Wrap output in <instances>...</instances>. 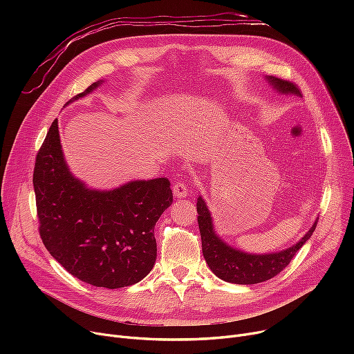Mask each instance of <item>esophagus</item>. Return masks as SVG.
Masks as SVG:
<instances>
[{"label": "esophagus", "mask_w": 354, "mask_h": 354, "mask_svg": "<svg viewBox=\"0 0 354 354\" xmlns=\"http://www.w3.org/2000/svg\"><path fill=\"white\" fill-rule=\"evenodd\" d=\"M174 195L175 198L180 199V198H187L189 195V191H188V187L185 185L183 182H178L174 185Z\"/></svg>", "instance_id": "1"}]
</instances>
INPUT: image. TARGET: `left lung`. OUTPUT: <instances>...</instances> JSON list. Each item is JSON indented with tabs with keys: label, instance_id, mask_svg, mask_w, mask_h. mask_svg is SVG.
Segmentation results:
<instances>
[{
	"label": "left lung",
	"instance_id": "1",
	"mask_svg": "<svg viewBox=\"0 0 354 354\" xmlns=\"http://www.w3.org/2000/svg\"><path fill=\"white\" fill-rule=\"evenodd\" d=\"M266 79L272 86V88L281 93V95L300 96V90L292 83L272 76ZM196 209L203 258H205L208 267L218 278L234 284L250 286L263 283L275 277L277 274H280L291 263L297 251L311 238L315 227H317V221H314L311 228L304 234L301 239H299V243H295L286 250L267 254H251L227 244L216 234L212 215L207 207L205 199L202 196H199L196 201Z\"/></svg>",
	"mask_w": 354,
	"mask_h": 354
}]
</instances>
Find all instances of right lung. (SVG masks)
Listing matches in <instances>:
<instances>
[{"label": "right lung", "instance_id": "right-lung-1", "mask_svg": "<svg viewBox=\"0 0 354 354\" xmlns=\"http://www.w3.org/2000/svg\"><path fill=\"white\" fill-rule=\"evenodd\" d=\"M32 185L43 244L71 275L95 287L122 288L152 271L155 225L174 201L166 178L130 180L110 191L88 188L68 169L55 119L37 153Z\"/></svg>", "mask_w": 354, "mask_h": 354}]
</instances>
